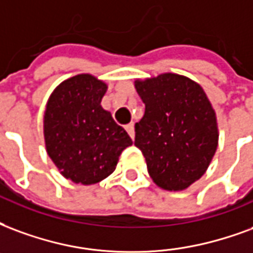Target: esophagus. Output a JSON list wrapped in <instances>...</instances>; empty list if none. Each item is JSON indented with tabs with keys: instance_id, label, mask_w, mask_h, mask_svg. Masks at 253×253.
I'll use <instances>...</instances> for the list:
<instances>
[{
	"instance_id": "1",
	"label": "esophagus",
	"mask_w": 253,
	"mask_h": 253,
	"mask_svg": "<svg viewBox=\"0 0 253 253\" xmlns=\"http://www.w3.org/2000/svg\"><path fill=\"white\" fill-rule=\"evenodd\" d=\"M126 131L128 132V135L131 136V139L135 138V131H134V123H130L126 126Z\"/></svg>"
}]
</instances>
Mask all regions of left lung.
<instances>
[{
    "label": "left lung",
    "mask_w": 253,
    "mask_h": 253,
    "mask_svg": "<svg viewBox=\"0 0 253 253\" xmlns=\"http://www.w3.org/2000/svg\"><path fill=\"white\" fill-rule=\"evenodd\" d=\"M145 115L135 123V146L149 174L166 190H182L201 178L217 149L216 114L193 80L164 74L135 82Z\"/></svg>",
    "instance_id": "obj_1"
}]
</instances>
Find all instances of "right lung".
Here are the masks:
<instances>
[{"label":"right lung","instance_id":"1","mask_svg":"<svg viewBox=\"0 0 253 253\" xmlns=\"http://www.w3.org/2000/svg\"><path fill=\"white\" fill-rule=\"evenodd\" d=\"M106 89L91 75H78L60 84L46 104V151L65 178L76 184L92 185L108 177L122 151L132 145L100 106Z\"/></svg>","mask_w":253,"mask_h":253}]
</instances>
